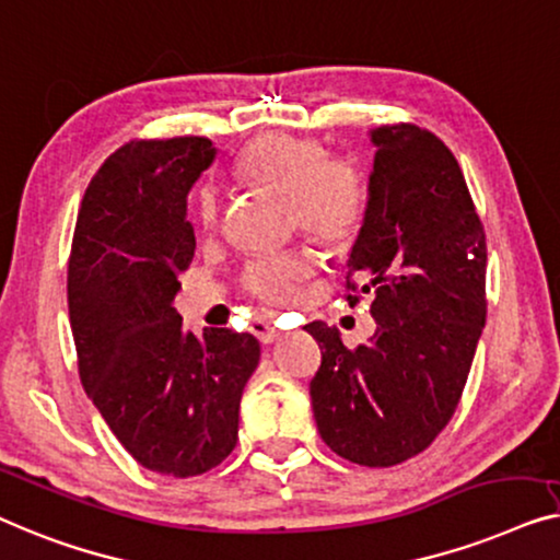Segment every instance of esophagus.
<instances>
[{"label":"esophagus","mask_w":560,"mask_h":560,"mask_svg":"<svg viewBox=\"0 0 560 560\" xmlns=\"http://www.w3.org/2000/svg\"><path fill=\"white\" fill-rule=\"evenodd\" d=\"M250 332H254L264 345H271L279 337V329L266 319H254L250 322Z\"/></svg>","instance_id":"esophagus-1"}]
</instances>
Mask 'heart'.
<instances>
[{
  "mask_svg": "<svg viewBox=\"0 0 560 560\" xmlns=\"http://www.w3.org/2000/svg\"><path fill=\"white\" fill-rule=\"evenodd\" d=\"M238 175L287 198L299 231L325 246H348L365 220L368 185L362 172L348 160H327V149L314 139L291 133L258 137L238 160ZM195 210L202 228H215L220 218L215 190H200ZM310 269V258L299 254L258 258L246 269V287L264 302L279 304L294 294Z\"/></svg>",
  "mask_w": 560,
  "mask_h": 560,
  "instance_id": "obj_1",
  "label": "heart"
}]
</instances>
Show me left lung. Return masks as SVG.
Returning <instances> with one entry per match:
<instances>
[{
    "instance_id": "obj_1",
    "label": "left lung",
    "mask_w": 560,
    "mask_h": 560,
    "mask_svg": "<svg viewBox=\"0 0 560 560\" xmlns=\"http://www.w3.org/2000/svg\"><path fill=\"white\" fill-rule=\"evenodd\" d=\"M368 137L375 160L348 302L373 296L375 332L350 350L325 322L304 329L322 348L310 383L322 441L362 467H393L421 454L459 404L487 317V246L444 141L413 124Z\"/></svg>"
}]
</instances>
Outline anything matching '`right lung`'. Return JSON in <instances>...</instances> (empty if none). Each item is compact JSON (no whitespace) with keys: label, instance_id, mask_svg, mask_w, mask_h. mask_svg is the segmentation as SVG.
Here are the masks:
<instances>
[{"label":"right lung","instance_id":"right-lung-1","mask_svg":"<svg viewBox=\"0 0 560 560\" xmlns=\"http://www.w3.org/2000/svg\"><path fill=\"white\" fill-rule=\"evenodd\" d=\"M215 156L202 137L116 149L83 195L68 261L83 388L126 452L172 477L202 475L233 452L261 358L254 335L195 337L172 306L195 256L187 192Z\"/></svg>","mask_w":560,"mask_h":560}]
</instances>
